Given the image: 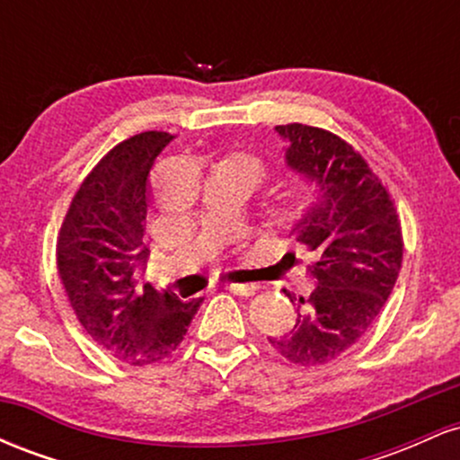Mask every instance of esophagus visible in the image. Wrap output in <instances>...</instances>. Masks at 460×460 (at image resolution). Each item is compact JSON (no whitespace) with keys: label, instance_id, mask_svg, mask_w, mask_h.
<instances>
[{"label":"esophagus","instance_id":"esophagus-1","mask_svg":"<svg viewBox=\"0 0 460 460\" xmlns=\"http://www.w3.org/2000/svg\"><path fill=\"white\" fill-rule=\"evenodd\" d=\"M226 288L231 289V292L240 294V296H251V294L257 292V285L255 283H229Z\"/></svg>","mask_w":460,"mask_h":460}]
</instances>
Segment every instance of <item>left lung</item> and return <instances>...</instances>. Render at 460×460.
<instances>
[{
	"label": "left lung",
	"mask_w": 460,
	"mask_h": 460,
	"mask_svg": "<svg viewBox=\"0 0 460 460\" xmlns=\"http://www.w3.org/2000/svg\"><path fill=\"white\" fill-rule=\"evenodd\" d=\"M274 131L285 142V166L314 190L292 234L318 255L309 266L318 288L298 303L283 289L298 318L268 341L292 363L320 366L358 341L381 314L402 263V231L387 190L340 136L300 123Z\"/></svg>",
	"instance_id": "1"
}]
</instances>
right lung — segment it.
<instances>
[{"label": "right lung", "instance_id": "obj_1", "mask_svg": "<svg viewBox=\"0 0 460 460\" xmlns=\"http://www.w3.org/2000/svg\"><path fill=\"white\" fill-rule=\"evenodd\" d=\"M171 140L166 131H145L116 145L84 179L58 242V272L79 324L103 350L138 367L171 355L203 303H181L134 279L149 257L142 235L151 168Z\"/></svg>", "mask_w": 460, "mask_h": 460}]
</instances>
